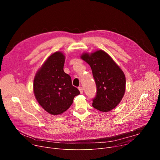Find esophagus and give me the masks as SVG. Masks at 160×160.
I'll use <instances>...</instances> for the list:
<instances>
[{
    "instance_id": "1",
    "label": "esophagus",
    "mask_w": 160,
    "mask_h": 160,
    "mask_svg": "<svg viewBox=\"0 0 160 160\" xmlns=\"http://www.w3.org/2000/svg\"><path fill=\"white\" fill-rule=\"evenodd\" d=\"M78 89H79V90H80V93H81V94H83V88H82V87H78Z\"/></svg>"
}]
</instances>
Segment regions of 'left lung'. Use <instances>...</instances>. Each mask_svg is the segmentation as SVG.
Returning a JSON list of instances; mask_svg holds the SVG:
<instances>
[{"label":"left lung","instance_id":"1","mask_svg":"<svg viewBox=\"0 0 160 160\" xmlns=\"http://www.w3.org/2000/svg\"><path fill=\"white\" fill-rule=\"evenodd\" d=\"M81 58L90 65L96 85V95L92 99V106L103 112L114 109L125 94L126 80L123 71L102 50L90 54L85 53Z\"/></svg>","mask_w":160,"mask_h":160}]
</instances>
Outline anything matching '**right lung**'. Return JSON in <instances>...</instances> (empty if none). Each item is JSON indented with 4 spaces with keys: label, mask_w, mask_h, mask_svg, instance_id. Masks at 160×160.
I'll use <instances>...</instances> for the list:
<instances>
[{
    "label": "right lung",
    "mask_w": 160,
    "mask_h": 160,
    "mask_svg": "<svg viewBox=\"0 0 160 160\" xmlns=\"http://www.w3.org/2000/svg\"><path fill=\"white\" fill-rule=\"evenodd\" d=\"M64 56L61 52L51 55L37 72L33 92L39 104L49 113L58 115L66 111L80 94L72 78L63 70Z\"/></svg>",
    "instance_id": "1"
}]
</instances>
